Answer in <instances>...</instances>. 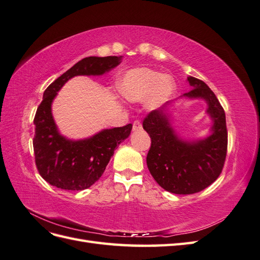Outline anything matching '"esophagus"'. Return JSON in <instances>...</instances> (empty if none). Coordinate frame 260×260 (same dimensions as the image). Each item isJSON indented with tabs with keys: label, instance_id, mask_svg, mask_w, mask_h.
I'll use <instances>...</instances> for the list:
<instances>
[{
	"label": "esophagus",
	"instance_id": "34e87169",
	"mask_svg": "<svg viewBox=\"0 0 260 260\" xmlns=\"http://www.w3.org/2000/svg\"><path fill=\"white\" fill-rule=\"evenodd\" d=\"M132 130L133 131H139V130H142V123H141L140 120H136L135 122H133V125H132Z\"/></svg>",
	"mask_w": 260,
	"mask_h": 260
}]
</instances>
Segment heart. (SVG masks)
Returning <instances> with one entry per match:
<instances>
[{"label":"heart","mask_w":260,"mask_h":260,"mask_svg":"<svg viewBox=\"0 0 260 260\" xmlns=\"http://www.w3.org/2000/svg\"><path fill=\"white\" fill-rule=\"evenodd\" d=\"M118 92L129 102L146 101L149 109H156L174 95L177 85L174 78L154 69L140 67L130 69L118 80Z\"/></svg>","instance_id":"obj_1"}]
</instances>
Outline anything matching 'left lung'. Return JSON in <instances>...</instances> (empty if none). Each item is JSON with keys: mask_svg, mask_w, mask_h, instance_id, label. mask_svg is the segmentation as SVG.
Segmentation results:
<instances>
[{"mask_svg": "<svg viewBox=\"0 0 260 260\" xmlns=\"http://www.w3.org/2000/svg\"><path fill=\"white\" fill-rule=\"evenodd\" d=\"M192 90L184 93L188 99H203L208 105L207 114L212 120L211 135L203 140L181 139L170 122L168 102L149 113L143 120V129L152 140L146 164L149 172L165 190L175 194H194L209 186L223 168L228 131L225 114L215 93L198 78L188 77Z\"/></svg>", "mask_w": 260, "mask_h": 260, "instance_id": "left-lung-1", "label": "left lung"}]
</instances>
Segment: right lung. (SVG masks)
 Wrapping results in <instances>:
<instances>
[{
    "instance_id": "obj_1",
    "label": "right lung",
    "mask_w": 260,
    "mask_h": 260,
    "mask_svg": "<svg viewBox=\"0 0 260 260\" xmlns=\"http://www.w3.org/2000/svg\"><path fill=\"white\" fill-rule=\"evenodd\" d=\"M122 56H90L79 60L52 82L43 93L34 119V151L39 174L51 185L68 191L90 187L103 175L115 148L130 136L132 124L102 130L91 138L62 137L52 115V102L69 79L76 76H101L121 62Z\"/></svg>"
}]
</instances>
